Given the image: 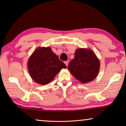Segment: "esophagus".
<instances>
[{
	"mask_svg": "<svg viewBox=\"0 0 126 126\" xmlns=\"http://www.w3.org/2000/svg\"><path fill=\"white\" fill-rule=\"evenodd\" d=\"M64 63H65V64L66 65V66L67 67V66H68V62H67V61H65V62H64Z\"/></svg>",
	"mask_w": 126,
	"mask_h": 126,
	"instance_id": "34e87169",
	"label": "esophagus"
}]
</instances>
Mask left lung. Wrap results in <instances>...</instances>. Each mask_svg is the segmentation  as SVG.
<instances>
[{"mask_svg": "<svg viewBox=\"0 0 126 126\" xmlns=\"http://www.w3.org/2000/svg\"><path fill=\"white\" fill-rule=\"evenodd\" d=\"M68 69L77 80L87 83L98 75L100 62L91 49L79 48L75 53V57L68 65Z\"/></svg>", "mask_w": 126, "mask_h": 126, "instance_id": "obj_1", "label": "left lung"}]
</instances>
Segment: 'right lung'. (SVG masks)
<instances>
[{
	"mask_svg": "<svg viewBox=\"0 0 126 126\" xmlns=\"http://www.w3.org/2000/svg\"><path fill=\"white\" fill-rule=\"evenodd\" d=\"M27 67L33 80L41 85L49 83L62 69L67 68L50 47H37L30 57Z\"/></svg>",
	"mask_w": 126,
	"mask_h": 126,
	"instance_id": "right-lung-1",
	"label": "right lung"
}]
</instances>
